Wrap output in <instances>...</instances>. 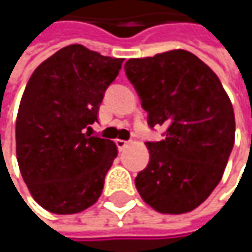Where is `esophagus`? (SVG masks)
Masks as SVG:
<instances>
[{"mask_svg": "<svg viewBox=\"0 0 252 252\" xmlns=\"http://www.w3.org/2000/svg\"><path fill=\"white\" fill-rule=\"evenodd\" d=\"M128 144H129V141H126V140H117V147H118L121 152L126 149Z\"/></svg>", "mask_w": 252, "mask_h": 252, "instance_id": "34e87169", "label": "esophagus"}]
</instances>
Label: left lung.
Instances as JSON below:
<instances>
[{
  "label": "left lung",
  "mask_w": 252,
  "mask_h": 252,
  "mask_svg": "<svg viewBox=\"0 0 252 252\" xmlns=\"http://www.w3.org/2000/svg\"><path fill=\"white\" fill-rule=\"evenodd\" d=\"M124 68L150 128H166L163 140L147 143L150 160L135 178L137 191L160 213L191 212L220 182L233 147L226 92L209 65L184 49L131 58Z\"/></svg>",
  "instance_id": "8db88e82"
}]
</instances>
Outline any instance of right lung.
I'll use <instances>...</instances> for the list:
<instances>
[{"label":"right lung","mask_w":252,"mask_h":252,"mask_svg":"<svg viewBox=\"0 0 252 252\" xmlns=\"http://www.w3.org/2000/svg\"><path fill=\"white\" fill-rule=\"evenodd\" d=\"M123 61L70 45L29 78L16 121L17 162L32 197L51 213H80L102 194L118 150L84 129L97 121Z\"/></svg>","instance_id":"obj_1"}]
</instances>
